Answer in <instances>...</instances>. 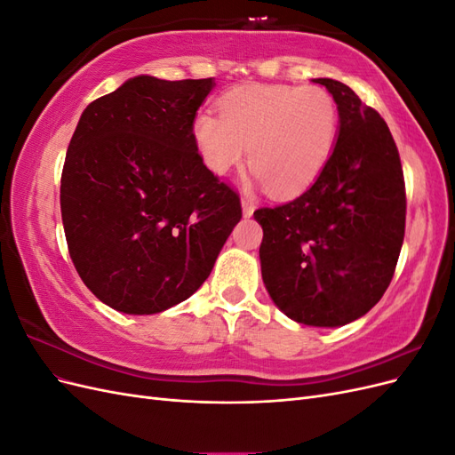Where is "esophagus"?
Returning a JSON list of instances; mask_svg holds the SVG:
<instances>
[{"label": "esophagus", "mask_w": 455, "mask_h": 455, "mask_svg": "<svg viewBox=\"0 0 455 455\" xmlns=\"http://www.w3.org/2000/svg\"><path fill=\"white\" fill-rule=\"evenodd\" d=\"M241 206H243V216H244V218H251V216L254 214V204H252L251 201L243 199V201H241Z\"/></svg>", "instance_id": "1"}]
</instances>
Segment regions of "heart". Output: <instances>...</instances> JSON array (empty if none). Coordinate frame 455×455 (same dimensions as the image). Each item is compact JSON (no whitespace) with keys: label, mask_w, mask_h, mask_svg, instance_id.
Here are the masks:
<instances>
[{"label":"heart","mask_w":455,"mask_h":455,"mask_svg":"<svg viewBox=\"0 0 455 455\" xmlns=\"http://www.w3.org/2000/svg\"><path fill=\"white\" fill-rule=\"evenodd\" d=\"M218 114L201 112L191 125L204 167L224 176L249 148L258 184L277 197L306 191L336 148L338 104L321 87L241 85L218 100Z\"/></svg>","instance_id":"obj_1"}]
</instances>
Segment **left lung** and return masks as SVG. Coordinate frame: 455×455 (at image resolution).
Wrapping results in <instances>:
<instances>
[{"mask_svg": "<svg viewBox=\"0 0 455 455\" xmlns=\"http://www.w3.org/2000/svg\"><path fill=\"white\" fill-rule=\"evenodd\" d=\"M311 81L338 104L332 157L298 199L254 218L275 306L299 324L336 328L361 319L387 291L404 241L406 194L387 123L341 81Z\"/></svg>", "mask_w": 455, "mask_h": 455, "instance_id": "1", "label": "left lung"}]
</instances>
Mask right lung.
Listing matches in <instances>:
<instances>
[{
  "instance_id": "right-lung-1",
  "label": "right lung",
  "mask_w": 455,
  "mask_h": 455,
  "mask_svg": "<svg viewBox=\"0 0 455 455\" xmlns=\"http://www.w3.org/2000/svg\"><path fill=\"white\" fill-rule=\"evenodd\" d=\"M214 79L136 76L91 102L68 146L60 211L81 281L102 304L154 315L209 277L241 220L191 125Z\"/></svg>"
}]
</instances>
